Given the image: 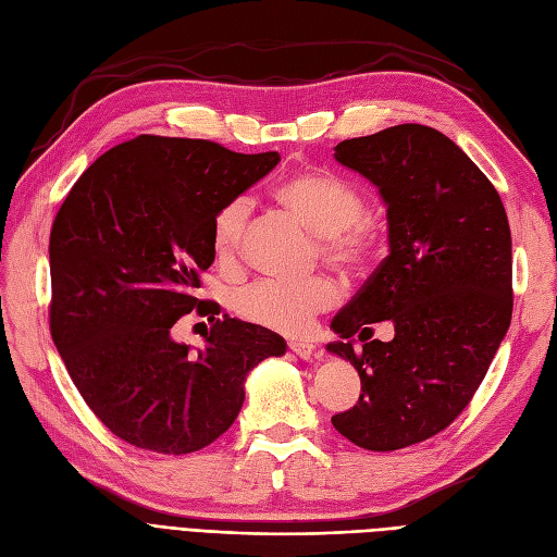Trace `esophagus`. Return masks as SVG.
<instances>
[{"instance_id":"34e87169","label":"esophagus","mask_w":557,"mask_h":557,"mask_svg":"<svg viewBox=\"0 0 557 557\" xmlns=\"http://www.w3.org/2000/svg\"><path fill=\"white\" fill-rule=\"evenodd\" d=\"M288 348L301 360H313V356H315V346L307 339H290Z\"/></svg>"}]
</instances>
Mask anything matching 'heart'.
Masks as SVG:
<instances>
[{
    "label": "heart",
    "mask_w": 557,
    "mask_h": 557,
    "mask_svg": "<svg viewBox=\"0 0 557 557\" xmlns=\"http://www.w3.org/2000/svg\"><path fill=\"white\" fill-rule=\"evenodd\" d=\"M274 199L295 221L318 234V256L336 272L358 276L374 264L383 246V227L362 211L364 199L350 183L323 174L297 172L274 188ZM250 205L237 197L215 213L211 246L218 262L234 264L242 256ZM342 290L327 274L307 281H258L242 288L232 309L246 323L283 334L305 332L311 320L339 305Z\"/></svg>",
    "instance_id": "heart-1"
}]
</instances>
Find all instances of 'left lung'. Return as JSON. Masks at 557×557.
<instances>
[{"label":"left lung","instance_id":"obj_1","mask_svg":"<svg viewBox=\"0 0 557 557\" xmlns=\"http://www.w3.org/2000/svg\"><path fill=\"white\" fill-rule=\"evenodd\" d=\"M334 158L387 205L391 256L334 315L327 350L358 369L362 393L332 425L367 450H397L446 430L476 395L511 323V230L499 193L446 134L395 125L346 139ZM393 319V343L351 348Z\"/></svg>","mask_w":557,"mask_h":557}]
</instances>
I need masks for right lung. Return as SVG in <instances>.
Instances as JSON below:
<instances>
[{"instance_id": "right-lung-1", "label": "right lung", "mask_w": 557, "mask_h": 557, "mask_svg": "<svg viewBox=\"0 0 557 557\" xmlns=\"http://www.w3.org/2000/svg\"><path fill=\"white\" fill-rule=\"evenodd\" d=\"M209 139L141 134L97 158L50 230V334L81 397L132 446L164 455L213 444L237 418L246 374L283 356L272 330L218 318L199 299L213 262V218L276 166ZM207 314L208 348L171 339Z\"/></svg>"}]
</instances>
